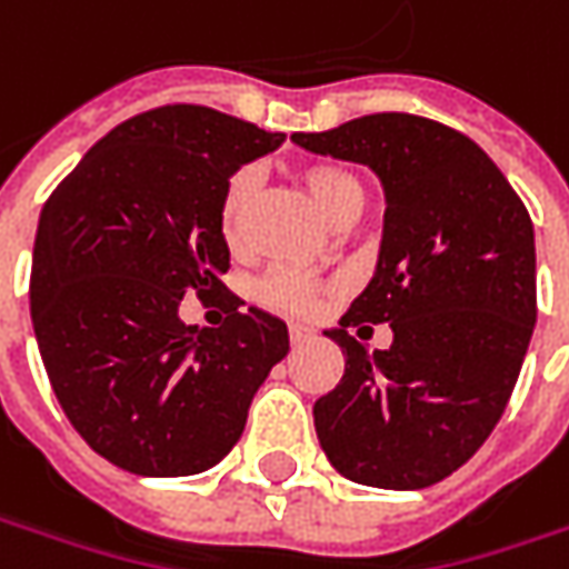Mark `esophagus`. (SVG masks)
I'll return each mask as SVG.
<instances>
[{
    "mask_svg": "<svg viewBox=\"0 0 569 569\" xmlns=\"http://www.w3.org/2000/svg\"><path fill=\"white\" fill-rule=\"evenodd\" d=\"M288 336H291V345H307V341L313 339V329L310 326H300V322H291Z\"/></svg>",
    "mask_w": 569,
    "mask_h": 569,
    "instance_id": "1",
    "label": "esophagus"
}]
</instances>
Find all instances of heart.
I'll list each match as a JSON object with an SVG mask.
<instances>
[{"label": "heart", "mask_w": 569, "mask_h": 569, "mask_svg": "<svg viewBox=\"0 0 569 569\" xmlns=\"http://www.w3.org/2000/svg\"><path fill=\"white\" fill-rule=\"evenodd\" d=\"M303 187L310 189L317 206L332 221H339L345 214L363 208L361 177L339 164L303 167ZM256 189H259V170L256 167H243V170H237L230 177L224 199H221V233H224L228 247H240L243 243L247 214H250ZM259 297L269 307H274V310H310L313 300H317V284L297 272H274L272 278L262 281Z\"/></svg>", "instance_id": "heart-1"}]
</instances>
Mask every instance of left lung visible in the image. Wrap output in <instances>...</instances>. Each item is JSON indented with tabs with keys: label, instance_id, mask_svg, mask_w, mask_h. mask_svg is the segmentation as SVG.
I'll list each match as a JSON object with an SVG mask.
<instances>
[{
	"label": "left lung",
	"instance_id": "1",
	"mask_svg": "<svg viewBox=\"0 0 569 569\" xmlns=\"http://www.w3.org/2000/svg\"><path fill=\"white\" fill-rule=\"evenodd\" d=\"M291 142L370 167L386 199L377 269L339 329L341 382L313 405L332 469L421 491L466 466L510 402L536 329V230L500 167L469 136L373 113ZM389 321L393 345L347 336Z\"/></svg>",
	"mask_w": 569,
	"mask_h": 569
}]
</instances>
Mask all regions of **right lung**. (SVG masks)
<instances>
[{
    "instance_id": "obj_1",
    "label": "right lung",
    "mask_w": 569,
    "mask_h": 569,
    "mask_svg": "<svg viewBox=\"0 0 569 569\" xmlns=\"http://www.w3.org/2000/svg\"><path fill=\"white\" fill-rule=\"evenodd\" d=\"M284 132L173 103L107 132L53 189L33 240L31 319L56 399L117 469L183 478L240 440L288 326L221 284V199ZM189 290L224 293L218 330L187 327Z\"/></svg>"
}]
</instances>
